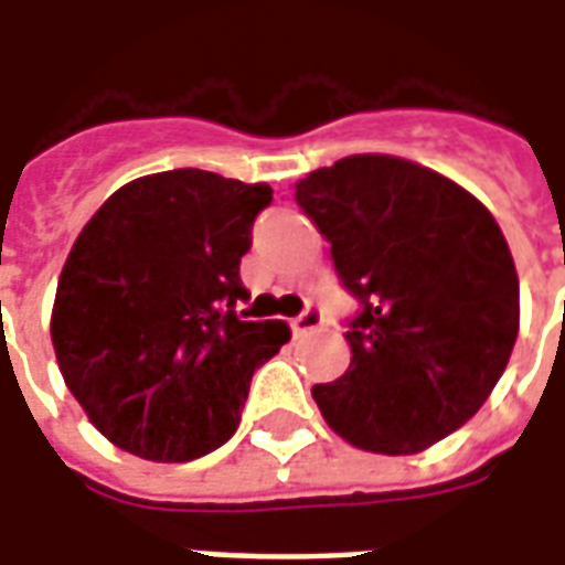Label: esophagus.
I'll use <instances>...</instances> for the list:
<instances>
[{
  "instance_id": "34e87169",
  "label": "esophagus",
  "mask_w": 565,
  "mask_h": 565,
  "mask_svg": "<svg viewBox=\"0 0 565 565\" xmlns=\"http://www.w3.org/2000/svg\"><path fill=\"white\" fill-rule=\"evenodd\" d=\"M320 323H323V311L318 306H308L299 318L290 320V330H294V335H302V332L318 330Z\"/></svg>"
}]
</instances>
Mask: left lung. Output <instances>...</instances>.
Instances as JSON below:
<instances>
[{
    "label": "left lung",
    "mask_w": 565,
    "mask_h": 565,
    "mask_svg": "<svg viewBox=\"0 0 565 565\" xmlns=\"http://www.w3.org/2000/svg\"><path fill=\"white\" fill-rule=\"evenodd\" d=\"M356 299L351 366L311 396L356 448L417 454L460 429L509 366L521 287L493 214L417 162L356 153L296 181Z\"/></svg>",
    "instance_id": "obj_1"
}]
</instances>
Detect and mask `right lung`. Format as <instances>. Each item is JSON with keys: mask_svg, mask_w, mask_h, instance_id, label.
<instances>
[{"mask_svg": "<svg viewBox=\"0 0 565 565\" xmlns=\"http://www.w3.org/2000/svg\"><path fill=\"white\" fill-rule=\"evenodd\" d=\"M269 184L172 169L120 186L72 245L51 339L66 387L117 448L196 460L230 441L250 379L281 351V320L235 302Z\"/></svg>", "mask_w": 565, "mask_h": 565, "instance_id": "1", "label": "right lung"}]
</instances>
